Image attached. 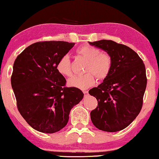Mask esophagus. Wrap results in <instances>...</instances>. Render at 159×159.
<instances>
[{
    "mask_svg": "<svg viewBox=\"0 0 159 159\" xmlns=\"http://www.w3.org/2000/svg\"><path fill=\"white\" fill-rule=\"evenodd\" d=\"M84 94L85 95V96H86V95H87V94H88V91H87V90H85V91H84Z\"/></svg>",
    "mask_w": 159,
    "mask_h": 159,
    "instance_id": "1",
    "label": "esophagus"
}]
</instances>
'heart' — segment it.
Returning a JSON list of instances; mask_svg holds the SVG:
<instances>
[{
    "mask_svg": "<svg viewBox=\"0 0 159 159\" xmlns=\"http://www.w3.org/2000/svg\"><path fill=\"white\" fill-rule=\"evenodd\" d=\"M78 54L87 60L85 73L83 75L74 76L69 80L68 84L72 87L85 90L92 87L95 84V76L98 80L106 78L110 74L112 68V59L111 56L101 53L98 48L91 45H83L76 50ZM58 73L65 77L72 76V67L69 55L65 54L61 57L56 65Z\"/></svg>",
    "mask_w": 159,
    "mask_h": 159,
    "instance_id": "b5f03b06",
    "label": "heart"
}]
</instances>
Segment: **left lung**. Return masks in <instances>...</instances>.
Returning a JSON list of instances; mask_svg holds the SVG:
<instances>
[{
  "label": "left lung",
  "instance_id": "8db88e82",
  "mask_svg": "<svg viewBox=\"0 0 159 159\" xmlns=\"http://www.w3.org/2000/svg\"><path fill=\"white\" fill-rule=\"evenodd\" d=\"M89 43L106 52L112 59L108 76L89 90L98 101L97 107L90 112L91 120L99 130L121 131L142 108L147 82L145 66L138 54L125 45L106 39Z\"/></svg>",
  "mask_w": 159,
  "mask_h": 159
}]
</instances>
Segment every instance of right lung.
<instances>
[{
  "label": "right lung",
  "mask_w": 159,
  "mask_h": 159,
  "mask_svg": "<svg viewBox=\"0 0 159 159\" xmlns=\"http://www.w3.org/2000/svg\"><path fill=\"white\" fill-rule=\"evenodd\" d=\"M75 43L39 42L29 45L16 57L11 85L17 107L26 122L43 133L59 132L68 123L71 109L84 97L75 87H65V78L56 65Z\"/></svg>",
  "instance_id": "obj_1"
}]
</instances>
